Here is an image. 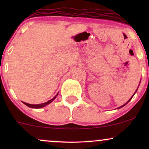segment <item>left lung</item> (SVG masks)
Returning <instances> with one entry per match:
<instances>
[{
    "mask_svg": "<svg viewBox=\"0 0 149 149\" xmlns=\"http://www.w3.org/2000/svg\"><path fill=\"white\" fill-rule=\"evenodd\" d=\"M136 90H137V89H136ZM136 91H135V92H134V94H135V93H136ZM134 95H132V97H131V98H130V100H129V101H128V102H127V103H125V104H123V106H121V107H119V108H118V109H120V108H122L123 107H124V106H125V105H126V104H127L128 103V102H130V100H132V97H133V96H134Z\"/></svg>",
    "mask_w": 149,
    "mask_h": 149,
    "instance_id": "1",
    "label": "left lung"
}]
</instances>
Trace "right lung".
<instances>
[{
    "instance_id": "1",
    "label": "right lung",
    "mask_w": 149,
    "mask_h": 149,
    "mask_svg": "<svg viewBox=\"0 0 149 149\" xmlns=\"http://www.w3.org/2000/svg\"><path fill=\"white\" fill-rule=\"evenodd\" d=\"M57 95H58V94H57ZM57 95H56V96L54 97H53L52 99H51L50 100H49L48 102H45V103H42V104H28V103H25V102H24V104L25 105H26L27 107H31V108H33V109H40V108H42V107H45V106H46V105H47V104H50L51 102H52V101L54 100V99L56 98V97H57Z\"/></svg>"
}]
</instances>
